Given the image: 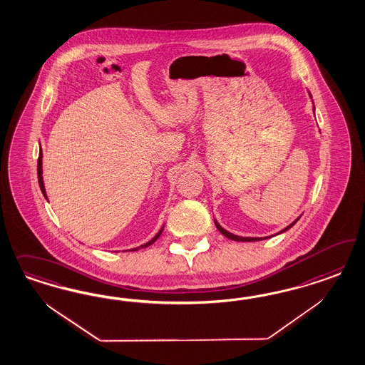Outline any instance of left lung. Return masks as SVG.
Instances as JSON below:
<instances>
[{"label": "left lung", "instance_id": "8db88e82", "mask_svg": "<svg viewBox=\"0 0 365 365\" xmlns=\"http://www.w3.org/2000/svg\"><path fill=\"white\" fill-rule=\"evenodd\" d=\"M310 98H312V95L309 93ZM313 110H314V106H313ZM299 218L296 220L294 222H292L289 226H287L284 230H281L279 232H277V234H281V232H285L287 230H289L296 222L299 221ZM214 223H215V226H217V229L220 230V232L226 237V238H229V240H232V241H238V242H255V241H262V240H266V238H270V237H258V238H255V237H240V235H235V234H232V232H229L227 230H225L223 227H222L221 225L217 222V220H214ZM276 235V234H274Z\"/></svg>", "mask_w": 365, "mask_h": 365}]
</instances>
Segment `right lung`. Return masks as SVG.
<instances>
[{
	"label": "right lung",
	"mask_w": 365,
	"mask_h": 365,
	"mask_svg": "<svg viewBox=\"0 0 365 365\" xmlns=\"http://www.w3.org/2000/svg\"><path fill=\"white\" fill-rule=\"evenodd\" d=\"M37 177H38V185H40V188H41V191H43V194H44L45 198L48 199V197H46V192H45V187H44V180H43V153L40 151V154H38V162H37ZM163 229H165V226L159 230V232L155 235L154 238L150 241V242L144 243V245H142V246H139V247H135V249H133L131 252H135V250H139L140 247L143 249V247H147V246H150V245H153V243L159 238V235L162 234V232H163Z\"/></svg>",
	"instance_id": "add662e5"
}]
</instances>
